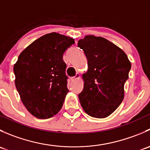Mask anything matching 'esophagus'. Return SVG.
I'll use <instances>...</instances> for the list:
<instances>
[{
	"label": "esophagus",
	"instance_id": "obj_1",
	"mask_svg": "<svg viewBox=\"0 0 150 150\" xmlns=\"http://www.w3.org/2000/svg\"><path fill=\"white\" fill-rule=\"evenodd\" d=\"M78 78H80V74L79 73H76V75H75V76L72 77V78H71V80L73 81H75V80L78 79Z\"/></svg>",
	"mask_w": 150,
	"mask_h": 150
}]
</instances>
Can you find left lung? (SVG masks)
I'll list each match as a JSON object with an SVG mask.
<instances>
[{
  "label": "left lung",
  "instance_id": "8db88e82",
  "mask_svg": "<svg viewBox=\"0 0 150 150\" xmlns=\"http://www.w3.org/2000/svg\"><path fill=\"white\" fill-rule=\"evenodd\" d=\"M78 46L84 51L88 67L83 75V90L78 95L81 106L91 117H108L123 100L131 62L121 48L104 38L86 35Z\"/></svg>",
  "mask_w": 150,
  "mask_h": 150
}]
</instances>
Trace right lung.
Returning a JSON list of instances; mask_svg holds the SVG:
<instances>
[{"label":"right lung","instance_id":"right-lung-1","mask_svg":"<svg viewBox=\"0 0 150 150\" xmlns=\"http://www.w3.org/2000/svg\"><path fill=\"white\" fill-rule=\"evenodd\" d=\"M74 43L68 36L48 33L27 47L13 66L21 100L37 118L51 117L62 107L69 91L63 54Z\"/></svg>","mask_w":150,"mask_h":150}]
</instances>
